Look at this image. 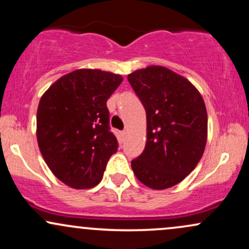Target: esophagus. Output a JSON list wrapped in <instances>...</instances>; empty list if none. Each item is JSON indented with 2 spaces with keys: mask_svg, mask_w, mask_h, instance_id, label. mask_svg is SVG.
Listing matches in <instances>:
<instances>
[{
  "mask_svg": "<svg viewBox=\"0 0 249 249\" xmlns=\"http://www.w3.org/2000/svg\"><path fill=\"white\" fill-rule=\"evenodd\" d=\"M126 130H124V131H122V137H125V136H126Z\"/></svg>",
  "mask_w": 249,
  "mask_h": 249,
  "instance_id": "1",
  "label": "esophagus"
}]
</instances>
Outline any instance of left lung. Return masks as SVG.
I'll list each match as a JSON object with an SVG mask.
<instances>
[{
	"mask_svg": "<svg viewBox=\"0 0 249 249\" xmlns=\"http://www.w3.org/2000/svg\"><path fill=\"white\" fill-rule=\"evenodd\" d=\"M127 79L146 111V145L131 161L134 176L152 190L172 187L204 154L206 105L187 78L160 65L133 71Z\"/></svg>",
	"mask_w": 249,
	"mask_h": 249,
	"instance_id": "left-lung-1",
	"label": "left lung"
}]
</instances>
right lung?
Instances as JSON below:
<instances>
[{
    "label": "right lung",
    "instance_id": "add662e5",
    "mask_svg": "<svg viewBox=\"0 0 249 249\" xmlns=\"http://www.w3.org/2000/svg\"><path fill=\"white\" fill-rule=\"evenodd\" d=\"M123 77L78 69L57 79L37 108L36 136L43 159L62 182L76 190L101 182L118 142L108 127L107 102Z\"/></svg>",
    "mask_w": 249,
    "mask_h": 249
}]
</instances>
